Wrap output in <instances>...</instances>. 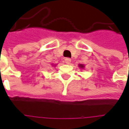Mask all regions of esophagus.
I'll return each mask as SVG.
<instances>
[{"label": "esophagus", "instance_id": "34e87169", "mask_svg": "<svg viewBox=\"0 0 129 129\" xmlns=\"http://www.w3.org/2000/svg\"><path fill=\"white\" fill-rule=\"evenodd\" d=\"M70 62H71V59H70V58H66V59H65V63H66L70 64Z\"/></svg>", "mask_w": 129, "mask_h": 129}]
</instances>
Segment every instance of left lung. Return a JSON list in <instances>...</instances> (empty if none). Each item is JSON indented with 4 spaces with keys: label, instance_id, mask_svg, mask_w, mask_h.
Returning a JSON list of instances; mask_svg holds the SVG:
<instances>
[{
    "label": "left lung",
    "instance_id": "left-lung-1",
    "mask_svg": "<svg viewBox=\"0 0 129 129\" xmlns=\"http://www.w3.org/2000/svg\"><path fill=\"white\" fill-rule=\"evenodd\" d=\"M79 67L81 68V69H83L84 68H85V65L84 64H79Z\"/></svg>",
    "mask_w": 129,
    "mask_h": 129
}]
</instances>
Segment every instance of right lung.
<instances>
[{
	"label": "right lung",
	"mask_w": 129,
	"mask_h": 129,
	"mask_svg": "<svg viewBox=\"0 0 129 129\" xmlns=\"http://www.w3.org/2000/svg\"><path fill=\"white\" fill-rule=\"evenodd\" d=\"M57 66V64H52V66Z\"/></svg>",
	"instance_id": "right-lung-1"
}]
</instances>
